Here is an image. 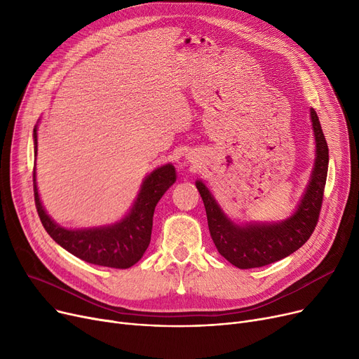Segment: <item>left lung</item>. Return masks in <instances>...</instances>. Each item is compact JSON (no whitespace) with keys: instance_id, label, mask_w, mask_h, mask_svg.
<instances>
[{"instance_id":"obj_1","label":"left lung","mask_w":359,"mask_h":359,"mask_svg":"<svg viewBox=\"0 0 359 359\" xmlns=\"http://www.w3.org/2000/svg\"><path fill=\"white\" fill-rule=\"evenodd\" d=\"M316 135V165L307 192L297 212L284 222L240 227L219 210L218 203L202 182L196 187L205 205L211 237L221 256L240 269L271 265L298 250L313 234L322 211L329 165V147L317 113L311 109Z\"/></svg>"}]
</instances>
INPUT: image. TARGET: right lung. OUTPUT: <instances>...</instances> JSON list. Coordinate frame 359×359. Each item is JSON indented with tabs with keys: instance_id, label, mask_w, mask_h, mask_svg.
Returning <instances> with one entry per match:
<instances>
[{
	"instance_id": "obj_1",
	"label": "right lung",
	"mask_w": 359,
	"mask_h": 359,
	"mask_svg": "<svg viewBox=\"0 0 359 359\" xmlns=\"http://www.w3.org/2000/svg\"><path fill=\"white\" fill-rule=\"evenodd\" d=\"M34 137V156L37 151V134L33 129ZM176 180V172L173 165H163L154 170L142 183L141 192L130 212L121 221L113 225L100 229L88 230H67L61 225L55 224L39 199L36 186V173L33 170V192L37 214L43 224L48 234L74 256L80 257L93 265L128 269L142 257L149 240L151 229H153V215L156 205L164 192Z\"/></svg>"
}]
</instances>
